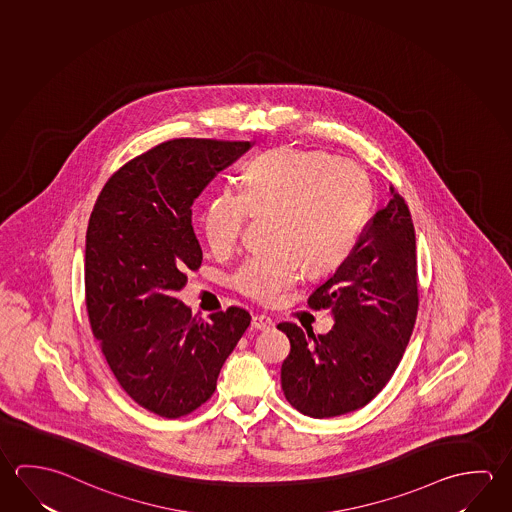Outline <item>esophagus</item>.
I'll return each mask as SVG.
<instances>
[{
  "mask_svg": "<svg viewBox=\"0 0 512 512\" xmlns=\"http://www.w3.org/2000/svg\"><path fill=\"white\" fill-rule=\"evenodd\" d=\"M275 323L266 314H255L252 318V327L257 331H268Z\"/></svg>",
  "mask_w": 512,
  "mask_h": 512,
  "instance_id": "esophagus-1",
  "label": "esophagus"
}]
</instances>
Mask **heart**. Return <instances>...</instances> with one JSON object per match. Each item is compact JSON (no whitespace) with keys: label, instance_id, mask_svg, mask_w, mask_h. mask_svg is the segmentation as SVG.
Returning a JSON list of instances; mask_svg holds the SVG:
<instances>
[{"label":"heart","instance_id":"obj_1","mask_svg":"<svg viewBox=\"0 0 512 512\" xmlns=\"http://www.w3.org/2000/svg\"><path fill=\"white\" fill-rule=\"evenodd\" d=\"M372 203L365 172L320 151L282 147L262 154L244 172L241 192L221 190L208 201L203 232L216 253H228L248 214H271L269 246L235 271L243 295L273 304L307 268L329 273L349 257Z\"/></svg>","mask_w":512,"mask_h":512}]
</instances>
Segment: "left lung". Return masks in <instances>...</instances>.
<instances>
[{
    "instance_id": "1",
    "label": "left lung",
    "mask_w": 512,
    "mask_h": 512,
    "mask_svg": "<svg viewBox=\"0 0 512 512\" xmlns=\"http://www.w3.org/2000/svg\"><path fill=\"white\" fill-rule=\"evenodd\" d=\"M390 194L349 257L307 300L313 309H331V331L314 336L296 323H278L291 343L282 390L291 406L314 419L370 403L412 336L419 307L415 230L404 199L394 187Z\"/></svg>"
}]
</instances>
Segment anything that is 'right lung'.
<instances>
[{
  "label": "right lung",
  "instance_id": "right-lung-1",
  "mask_svg": "<svg viewBox=\"0 0 512 512\" xmlns=\"http://www.w3.org/2000/svg\"><path fill=\"white\" fill-rule=\"evenodd\" d=\"M250 142L180 138L126 163L100 192L86 232V307L111 372L135 403L176 419L210 399L252 316H192L176 298L203 252L192 205Z\"/></svg>",
  "mask_w": 512,
  "mask_h": 512
}]
</instances>
